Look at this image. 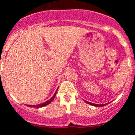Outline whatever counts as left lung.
<instances>
[{"instance_id":"obj_1","label":"left lung","mask_w":135,"mask_h":135,"mask_svg":"<svg viewBox=\"0 0 135 135\" xmlns=\"http://www.w3.org/2000/svg\"><path fill=\"white\" fill-rule=\"evenodd\" d=\"M85 102H86V101H85ZM86 102L88 103V104H89L92 105V106H94V107H104V106H105V104H93V103L89 102ZM108 104H109V103H108Z\"/></svg>"}]
</instances>
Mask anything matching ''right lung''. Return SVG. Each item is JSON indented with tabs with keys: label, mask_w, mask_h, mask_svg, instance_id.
Returning a JSON list of instances; mask_svg holds the SVG:
<instances>
[{
	"label": "right lung",
	"mask_w": 135,
	"mask_h": 135,
	"mask_svg": "<svg viewBox=\"0 0 135 135\" xmlns=\"http://www.w3.org/2000/svg\"><path fill=\"white\" fill-rule=\"evenodd\" d=\"M57 90H58V89H57ZM57 91H56V92H55V94H54V95H53L52 97L50 99L47 101V102H45L43 103V104H37V105H28V107H36V108H41V107H45V106H46V105L49 104H50L51 102H52L53 99H55V96H56V94H57Z\"/></svg>",
	"instance_id": "obj_1"
}]
</instances>
